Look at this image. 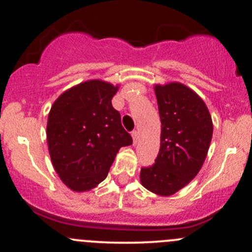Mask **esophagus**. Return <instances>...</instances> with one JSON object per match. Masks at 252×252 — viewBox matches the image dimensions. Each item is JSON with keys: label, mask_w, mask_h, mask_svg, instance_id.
<instances>
[{"label": "esophagus", "mask_w": 252, "mask_h": 252, "mask_svg": "<svg viewBox=\"0 0 252 252\" xmlns=\"http://www.w3.org/2000/svg\"><path fill=\"white\" fill-rule=\"evenodd\" d=\"M131 136H132V140H134V144L137 143V140H138V131L137 130H134V131L131 132Z\"/></svg>", "instance_id": "esophagus-1"}]
</instances>
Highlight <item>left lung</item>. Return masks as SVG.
Listing matches in <instances>:
<instances>
[{"label": "left lung", "mask_w": 252, "mask_h": 252, "mask_svg": "<svg viewBox=\"0 0 252 252\" xmlns=\"http://www.w3.org/2000/svg\"><path fill=\"white\" fill-rule=\"evenodd\" d=\"M161 143L154 164L142 167L141 184L158 195H172L195 178L211 140L212 118L194 91L180 83L155 86Z\"/></svg>", "instance_id": "1"}]
</instances>
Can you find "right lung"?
Instances as JSON below:
<instances>
[{"instance_id":"1","label":"right lung","mask_w":252,"mask_h":252,"mask_svg":"<svg viewBox=\"0 0 252 252\" xmlns=\"http://www.w3.org/2000/svg\"><path fill=\"white\" fill-rule=\"evenodd\" d=\"M118 86L89 80L65 91L48 115L52 163L63 184L76 192L96 187L108 175L121 147L132 138L111 104Z\"/></svg>"}]
</instances>
